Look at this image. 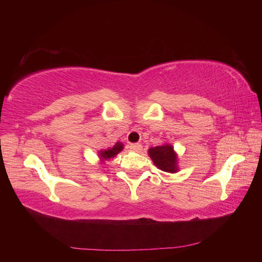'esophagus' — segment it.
<instances>
[{"instance_id":"34e87169","label":"esophagus","mask_w":262,"mask_h":262,"mask_svg":"<svg viewBox=\"0 0 262 262\" xmlns=\"http://www.w3.org/2000/svg\"><path fill=\"white\" fill-rule=\"evenodd\" d=\"M129 148L132 149V151H134V152H141L143 147H142L141 144L135 143V144H130V145H129Z\"/></svg>"}]
</instances>
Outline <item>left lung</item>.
Returning a JSON list of instances; mask_svg holds the SVG:
<instances>
[{
    "label": "left lung",
    "instance_id": "obj_1",
    "mask_svg": "<svg viewBox=\"0 0 262 262\" xmlns=\"http://www.w3.org/2000/svg\"><path fill=\"white\" fill-rule=\"evenodd\" d=\"M147 152L155 166H158V169L169 172V173H176L179 171V165H178L179 159H178V154L170 143L149 147Z\"/></svg>",
    "mask_w": 262,
    "mask_h": 262
}]
</instances>
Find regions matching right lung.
Listing matches in <instances>:
<instances>
[{
    "mask_svg": "<svg viewBox=\"0 0 262 262\" xmlns=\"http://www.w3.org/2000/svg\"><path fill=\"white\" fill-rule=\"evenodd\" d=\"M124 149V144L121 142H117L113 147L107 149H101L98 152V157L100 160V163H104V161H108L109 159L115 158L117 154L120 153Z\"/></svg>",
    "mask_w": 262,
    "mask_h": 262,
    "instance_id": "right-lung-1",
    "label": "right lung"
}]
</instances>
